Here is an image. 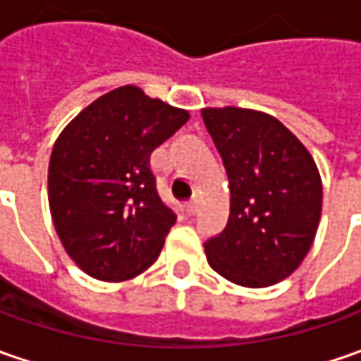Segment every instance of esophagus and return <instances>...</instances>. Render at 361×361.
I'll return each mask as SVG.
<instances>
[{
    "mask_svg": "<svg viewBox=\"0 0 361 361\" xmlns=\"http://www.w3.org/2000/svg\"><path fill=\"white\" fill-rule=\"evenodd\" d=\"M197 211H199V199H190L187 202V213L188 215H195Z\"/></svg>",
    "mask_w": 361,
    "mask_h": 361,
    "instance_id": "obj_1",
    "label": "esophagus"
}]
</instances>
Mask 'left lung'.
Returning <instances> with one entry per match:
<instances>
[{
	"label": "left lung",
	"mask_w": 361,
	"mask_h": 361,
	"mask_svg": "<svg viewBox=\"0 0 361 361\" xmlns=\"http://www.w3.org/2000/svg\"><path fill=\"white\" fill-rule=\"evenodd\" d=\"M229 176L223 233L204 243L213 269L243 287H269L301 265L322 216V176L298 136L249 108H202Z\"/></svg>",
	"instance_id": "1"
}]
</instances>
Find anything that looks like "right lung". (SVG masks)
<instances>
[{"mask_svg": "<svg viewBox=\"0 0 361 361\" xmlns=\"http://www.w3.org/2000/svg\"><path fill=\"white\" fill-rule=\"evenodd\" d=\"M187 120V110L122 86L58 136L48 169L51 221L66 253L94 279L126 281L159 259L176 215L159 197L150 154Z\"/></svg>", "mask_w": 361, "mask_h": 361, "instance_id": "right-lung-1", "label": "right lung"}]
</instances>
